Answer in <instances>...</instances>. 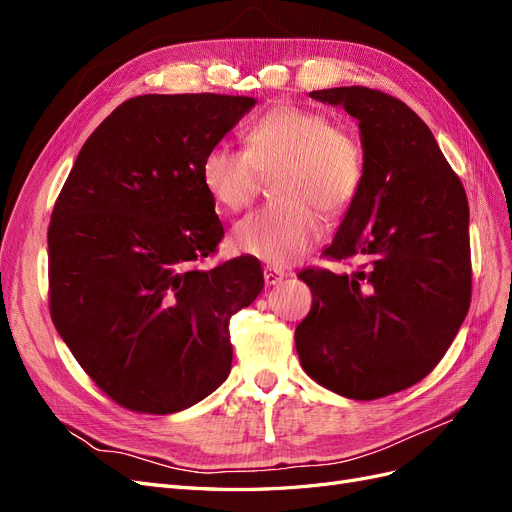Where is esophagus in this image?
<instances>
[{
  "label": "esophagus",
  "mask_w": 512,
  "mask_h": 512,
  "mask_svg": "<svg viewBox=\"0 0 512 512\" xmlns=\"http://www.w3.org/2000/svg\"><path fill=\"white\" fill-rule=\"evenodd\" d=\"M286 275H288V273H286V271H282V269H275V267H265V282H267V286H275V284H280Z\"/></svg>",
  "instance_id": "obj_1"
}]
</instances>
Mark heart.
<instances>
[{"label": "heart", "mask_w": 512, "mask_h": 512, "mask_svg": "<svg viewBox=\"0 0 512 512\" xmlns=\"http://www.w3.org/2000/svg\"><path fill=\"white\" fill-rule=\"evenodd\" d=\"M247 149L211 147L200 166L209 196L226 211H241L275 175L277 203L262 207L232 230V243L269 265L301 260L322 235V213H344L365 177L359 134L314 108L275 106L245 134Z\"/></svg>", "instance_id": "1"}]
</instances>
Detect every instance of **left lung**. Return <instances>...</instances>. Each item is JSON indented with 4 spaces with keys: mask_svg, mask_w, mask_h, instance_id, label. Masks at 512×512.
I'll list each match as a JSON object with an SVG mask.
<instances>
[{
    "mask_svg": "<svg viewBox=\"0 0 512 512\" xmlns=\"http://www.w3.org/2000/svg\"><path fill=\"white\" fill-rule=\"evenodd\" d=\"M359 121L365 177L324 256L352 275L299 273L312 309L294 331L307 376L369 401L421 382L440 363L472 299L468 196L425 121L369 87L312 91Z\"/></svg>",
    "mask_w": 512,
    "mask_h": 512,
    "instance_id": "1",
    "label": "left lung"
}]
</instances>
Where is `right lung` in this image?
Returning a JSON list of instances; mask_svg holds the SVG:
<instances>
[{"label": "right lung", "instance_id": "1", "mask_svg": "<svg viewBox=\"0 0 512 512\" xmlns=\"http://www.w3.org/2000/svg\"><path fill=\"white\" fill-rule=\"evenodd\" d=\"M254 98L136 96L87 138L49 226V307L115 404L173 414L228 378V322L262 290L260 262L218 267L224 226L200 166Z\"/></svg>", "mask_w": 512, "mask_h": 512}]
</instances>
